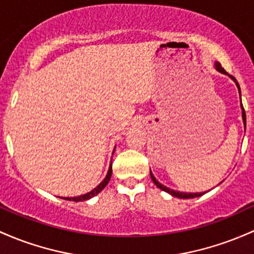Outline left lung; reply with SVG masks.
<instances>
[{
    "label": "left lung",
    "instance_id": "8db88e82",
    "mask_svg": "<svg viewBox=\"0 0 254 254\" xmlns=\"http://www.w3.org/2000/svg\"><path fill=\"white\" fill-rule=\"evenodd\" d=\"M214 67H216L217 71H218V72H221V73H223V74H228V73H227V71H225V69L222 67V66H221V64H219V63H214ZM229 77L231 78V79L234 80V82H235V84H236V86H238V89H239V93H240V97H241V90H240V85H239L238 80H236L235 78H234L233 76H230V74H229ZM241 110H242V121H244L245 127H246V113H245L244 106H242V104H241ZM150 177H152V181H153V182H154V185L157 186L159 189H161V190H164V191H166V193L171 194L172 196L180 197V199H193V197L201 196L202 194H205V193H182V191L172 190V189H170V188H168V187H165V186H163V185H161V183H159L158 181L155 180V177L153 176V174H152V172H150Z\"/></svg>",
    "mask_w": 254,
    "mask_h": 254
}]
</instances>
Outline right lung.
I'll list each match as a JSON object with an SVG mask.
<instances>
[{"label":"right lung","instance_id":"obj_1","mask_svg":"<svg viewBox=\"0 0 254 254\" xmlns=\"http://www.w3.org/2000/svg\"><path fill=\"white\" fill-rule=\"evenodd\" d=\"M111 176H112V164H110V169H108V172L107 175H106L105 180L102 181L101 183H100L99 186L96 187V188H94L93 190L89 191V193L86 194H83V195H79V196H73V197H65V200H69V201H85V200H89L91 199L93 196H95V195H97L100 193V191L102 190V189L105 188L106 186L108 185V182H110L111 180Z\"/></svg>","mask_w":254,"mask_h":254}]
</instances>
